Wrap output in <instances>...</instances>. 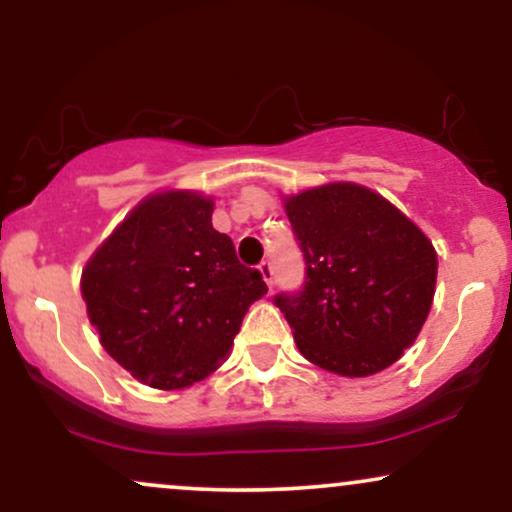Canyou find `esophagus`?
<instances>
[{"label":"esophagus","mask_w":512,"mask_h":512,"mask_svg":"<svg viewBox=\"0 0 512 512\" xmlns=\"http://www.w3.org/2000/svg\"><path fill=\"white\" fill-rule=\"evenodd\" d=\"M260 274H262V279L267 281V286H272L274 284V267H272V262H260Z\"/></svg>","instance_id":"obj_1"}]
</instances>
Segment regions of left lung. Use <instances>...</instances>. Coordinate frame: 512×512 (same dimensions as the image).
<instances>
[{
    "mask_svg": "<svg viewBox=\"0 0 512 512\" xmlns=\"http://www.w3.org/2000/svg\"><path fill=\"white\" fill-rule=\"evenodd\" d=\"M305 257V284L276 308L315 366L366 378L414 344L431 313L438 255L414 221L356 182L284 199Z\"/></svg>",
    "mask_w": 512,
    "mask_h": 512,
    "instance_id": "left-lung-1",
    "label": "left lung"
}]
</instances>
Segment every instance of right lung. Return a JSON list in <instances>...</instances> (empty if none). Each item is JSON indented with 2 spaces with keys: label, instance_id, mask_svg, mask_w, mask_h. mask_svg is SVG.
<instances>
[{
  "label": "right lung",
  "instance_id": "obj_1",
  "mask_svg": "<svg viewBox=\"0 0 512 512\" xmlns=\"http://www.w3.org/2000/svg\"><path fill=\"white\" fill-rule=\"evenodd\" d=\"M211 214L214 199L202 192L149 195L81 272L103 349L156 390H182L214 373L248 308L267 293Z\"/></svg>",
  "mask_w": 512,
  "mask_h": 512
}]
</instances>
